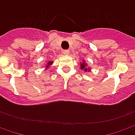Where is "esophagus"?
<instances>
[{
  "mask_svg": "<svg viewBox=\"0 0 135 135\" xmlns=\"http://www.w3.org/2000/svg\"><path fill=\"white\" fill-rule=\"evenodd\" d=\"M63 53H64V55H69V51L67 50V49H66V50H64V51H63Z\"/></svg>",
  "mask_w": 135,
  "mask_h": 135,
  "instance_id": "esophagus-1",
  "label": "esophagus"
}]
</instances>
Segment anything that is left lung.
<instances>
[{
	"label": "left lung",
	"instance_id": "8db88e82",
	"mask_svg": "<svg viewBox=\"0 0 135 135\" xmlns=\"http://www.w3.org/2000/svg\"><path fill=\"white\" fill-rule=\"evenodd\" d=\"M85 66H86V64H84V63H83V64H81V69H84V71H86L87 70H88V69H86V68H85Z\"/></svg>",
	"mask_w": 135,
	"mask_h": 135
}]
</instances>
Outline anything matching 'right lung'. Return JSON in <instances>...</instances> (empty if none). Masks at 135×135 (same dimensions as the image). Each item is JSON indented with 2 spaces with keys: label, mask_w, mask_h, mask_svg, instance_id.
I'll return each mask as SVG.
<instances>
[{
  "label": "right lung",
  "mask_w": 135,
  "mask_h": 135,
  "mask_svg": "<svg viewBox=\"0 0 135 135\" xmlns=\"http://www.w3.org/2000/svg\"><path fill=\"white\" fill-rule=\"evenodd\" d=\"M52 61H51V62H49V64H48V65H49V64H52Z\"/></svg>",
  "instance_id": "right-lung-1"
}]
</instances>
